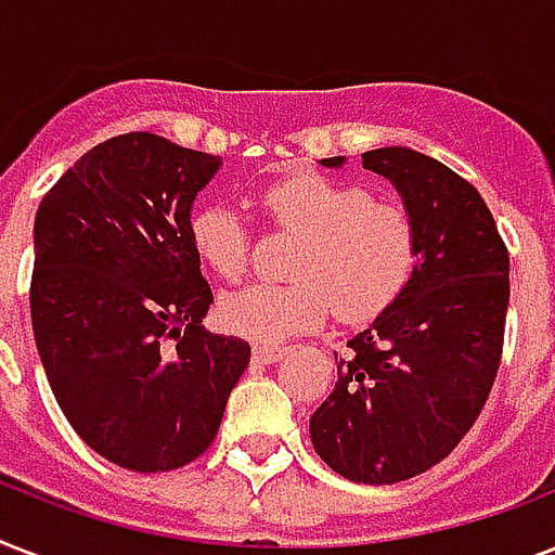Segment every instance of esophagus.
I'll list each match as a JSON object with an SVG mask.
<instances>
[{"mask_svg":"<svg viewBox=\"0 0 555 555\" xmlns=\"http://www.w3.org/2000/svg\"><path fill=\"white\" fill-rule=\"evenodd\" d=\"M285 354H287V346H261V343L253 346V360L261 365L276 363L279 357H285Z\"/></svg>","mask_w":555,"mask_h":555,"instance_id":"obj_1","label":"esophagus"}]
</instances>
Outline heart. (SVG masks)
Segmentation results:
<instances>
[{
  "instance_id": "obj_1",
  "label": "heart",
  "mask_w": 555,
  "mask_h": 555,
  "mask_svg": "<svg viewBox=\"0 0 555 555\" xmlns=\"http://www.w3.org/2000/svg\"><path fill=\"white\" fill-rule=\"evenodd\" d=\"M270 224L299 238L291 285H253L227 296V328L259 343L305 334L334 308L337 320L369 322L395 302L417 261V227L397 201L371 198L351 181L296 172L261 192ZM190 242L218 279L238 282L250 261V230L227 204H201Z\"/></svg>"
}]
</instances>
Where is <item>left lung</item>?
Instances as JSON below:
<instances>
[{"label": "left lung", "instance_id": "left-lung-1", "mask_svg": "<svg viewBox=\"0 0 555 555\" xmlns=\"http://www.w3.org/2000/svg\"><path fill=\"white\" fill-rule=\"evenodd\" d=\"M363 167L388 178L412 212L417 264L395 302L348 339L337 386L311 414V440L348 481L397 483L440 464L490 397L509 253L478 190L440 160L386 146L365 152Z\"/></svg>", "mask_w": 555, "mask_h": 555}]
</instances>
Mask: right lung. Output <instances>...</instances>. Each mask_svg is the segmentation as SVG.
Masks as SVG:
<instances>
[{
	"instance_id": "1",
	"label": "right lung",
	"mask_w": 555,
	"mask_h": 555,
	"mask_svg": "<svg viewBox=\"0 0 555 555\" xmlns=\"http://www.w3.org/2000/svg\"><path fill=\"white\" fill-rule=\"evenodd\" d=\"M218 167L216 155L160 134H117L37 209L39 360L74 431L132 473H167L207 452L250 363L244 339L201 328L212 291L190 209Z\"/></svg>"
}]
</instances>
